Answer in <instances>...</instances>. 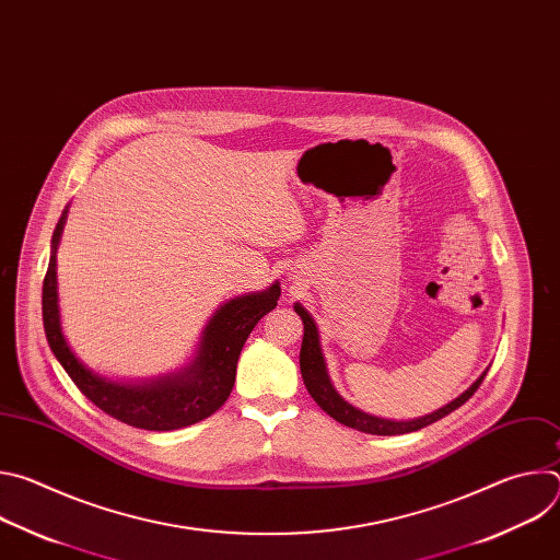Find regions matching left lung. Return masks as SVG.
<instances>
[{
	"instance_id": "obj_1",
	"label": "left lung",
	"mask_w": 560,
	"mask_h": 560,
	"mask_svg": "<svg viewBox=\"0 0 560 560\" xmlns=\"http://www.w3.org/2000/svg\"><path fill=\"white\" fill-rule=\"evenodd\" d=\"M294 312L301 316V322H303V341H301L299 365H301V376H303V383H305L310 396L318 404V408L328 412L335 421H339V423H343L352 430L365 432V434L394 436V434H408V432H417L421 428H428V425L441 421L443 417H447L450 412H454L456 408H460L465 401H469V396L478 389V385L483 383V378L488 374V370H486L458 398H454L452 404H447L445 408H441V410H436L428 417H421V419H415V421L378 419V417H372V415H365V412L357 410L354 406H350L348 401H343V398L339 396V392L330 383L326 361H324V354H322V346H318V332H316L312 316L299 303L294 305Z\"/></svg>"
}]
</instances>
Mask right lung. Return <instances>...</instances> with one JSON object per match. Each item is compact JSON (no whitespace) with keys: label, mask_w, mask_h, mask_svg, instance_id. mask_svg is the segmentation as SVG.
Segmentation results:
<instances>
[{"label":"right lung","mask_w":560,"mask_h":560,"mask_svg":"<svg viewBox=\"0 0 560 560\" xmlns=\"http://www.w3.org/2000/svg\"><path fill=\"white\" fill-rule=\"evenodd\" d=\"M63 223L66 210L52 232V255L42 290V314L48 346L79 392L113 419L139 430H179L214 415L232 392L236 361L248 335L264 314L275 310L281 296L279 283L266 292L236 296L221 305L206 326L199 354L184 372L145 385L113 383L79 361L61 335L55 250Z\"/></svg>","instance_id":"right-lung-1"}]
</instances>
